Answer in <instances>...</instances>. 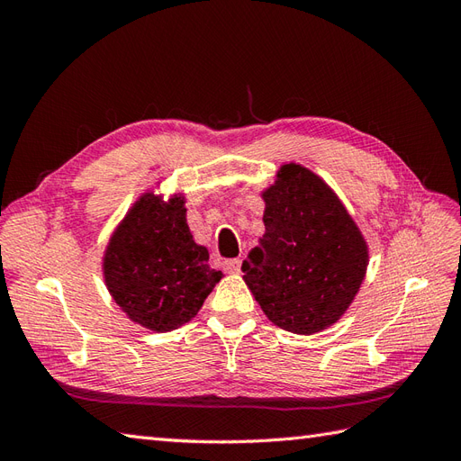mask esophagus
Returning a JSON list of instances; mask_svg holds the SVG:
<instances>
[{"instance_id": "1", "label": "esophagus", "mask_w": 461, "mask_h": 461, "mask_svg": "<svg viewBox=\"0 0 461 461\" xmlns=\"http://www.w3.org/2000/svg\"><path fill=\"white\" fill-rule=\"evenodd\" d=\"M240 265H242V261L239 258H234V259H227L225 263H222V267H225L227 273H240Z\"/></svg>"}]
</instances>
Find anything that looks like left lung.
Instances as JSON below:
<instances>
[{"label": "left lung", "mask_w": 461, "mask_h": 461, "mask_svg": "<svg viewBox=\"0 0 461 461\" xmlns=\"http://www.w3.org/2000/svg\"><path fill=\"white\" fill-rule=\"evenodd\" d=\"M261 198L265 234L242 263L244 283L276 327L313 334L334 325L364 283V234L325 180L302 165H283Z\"/></svg>", "instance_id": "left-lung-1"}]
</instances>
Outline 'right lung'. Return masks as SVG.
<instances>
[{
    "label": "right lung",
    "instance_id": "1",
    "mask_svg": "<svg viewBox=\"0 0 461 461\" xmlns=\"http://www.w3.org/2000/svg\"><path fill=\"white\" fill-rule=\"evenodd\" d=\"M194 242L183 194H142L111 234L104 254L109 294L134 323L167 332L196 317L222 273Z\"/></svg>",
    "mask_w": 461,
    "mask_h": 461
}]
</instances>
